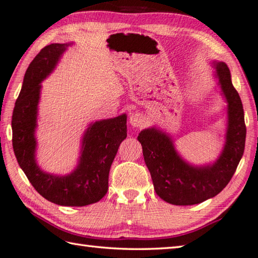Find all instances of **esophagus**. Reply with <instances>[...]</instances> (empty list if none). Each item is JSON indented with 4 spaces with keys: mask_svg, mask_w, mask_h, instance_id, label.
Here are the masks:
<instances>
[{
    "mask_svg": "<svg viewBox=\"0 0 258 258\" xmlns=\"http://www.w3.org/2000/svg\"><path fill=\"white\" fill-rule=\"evenodd\" d=\"M144 123V117L143 115L138 112H133L130 115V124L134 126V127H139Z\"/></svg>",
    "mask_w": 258,
    "mask_h": 258,
    "instance_id": "1",
    "label": "esophagus"
}]
</instances>
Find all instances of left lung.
Listing matches in <instances>:
<instances>
[{"label": "left lung", "mask_w": 258, "mask_h": 258, "mask_svg": "<svg viewBox=\"0 0 258 258\" xmlns=\"http://www.w3.org/2000/svg\"><path fill=\"white\" fill-rule=\"evenodd\" d=\"M214 66L228 103L226 143L216 162L205 166L185 162L175 151L172 139L156 127L145 128L138 136L155 192L171 205H197L218 195L233 178L244 154L246 125L243 104L231 83L227 64L214 61Z\"/></svg>", "instance_id": "1"}]
</instances>
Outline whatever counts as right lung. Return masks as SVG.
I'll use <instances>...</instances> for the list:
<instances>
[{"label":"right lung","instance_id":"add662e5","mask_svg":"<svg viewBox=\"0 0 258 258\" xmlns=\"http://www.w3.org/2000/svg\"><path fill=\"white\" fill-rule=\"evenodd\" d=\"M69 43H52L40 51L25 72L12 115V145L20 168L33 188L48 201L83 207L99 201L108 190L109 169L126 139V114L97 120L86 130L79 163L72 173L55 175L39 168L35 160L38 104L41 82L51 74Z\"/></svg>","mask_w":258,"mask_h":258}]
</instances>
